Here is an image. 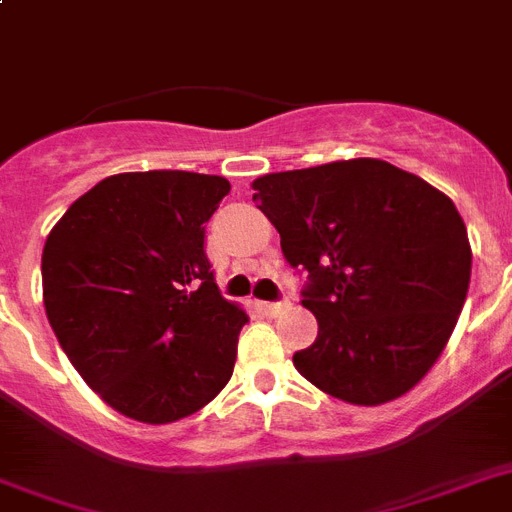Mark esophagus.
<instances>
[{"mask_svg":"<svg viewBox=\"0 0 512 512\" xmlns=\"http://www.w3.org/2000/svg\"><path fill=\"white\" fill-rule=\"evenodd\" d=\"M260 309H263L268 317H278L283 315V312H289L291 302H286V299H281V302H260Z\"/></svg>","mask_w":512,"mask_h":512,"instance_id":"esophagus-1","label":"esophagus"}]
</instances>
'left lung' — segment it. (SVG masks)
I'll return each mask as SVG.
<instances>
[{
	"instance_id": "8db88e82",
	"label": "left lung",
	"mask_w": 512,
	"mask_h": 512,
	"mask_svg": "<svg viewBox=\"0 0 512 512\" xmlns=\"http://www.w3.org/2000/svg\"><path fill=\"white\" fill-rule=\"evenodd\" d=\"M252 200L307 273L317 338L294 367L325 393L377 406L409 393L442 354L468 281L471 247L453 200L377 158L265 174Z\"/></svg>"
}]
</instances>
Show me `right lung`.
Segmentation results:
<instances>
[{"label":"right lung","mask_w":512,"mask_h":512,"mask_svg":"<svg viewBox=\"0 0 512 512\" xmlns=\"http://www.w3.org/2000/svg\"><path fill=\"white\" fill-rule=\"evenodd\" d=\"M223 176L132 171L77 197L41 257L49 325L72 367L119 414L169 424L231 380L247 312L205 255Z\"/></svg>","instance_id":"obj_1"}]
</instances>
